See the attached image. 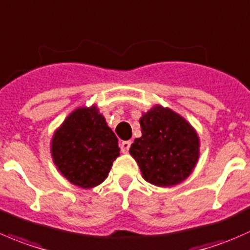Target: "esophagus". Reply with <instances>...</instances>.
Masks as SVG:
<instances>
[{
	"instance_id": "obj_1",
	"label": "esophagus",
	"mask_w": 250,
	"mask_h": 250,
	"mask_svg": "<svg viewBox=\"0 0 250 250\" xmlns=\"http://www.w3.org/2000/svg\"><path fill=\"white\" fill-rule=\"evenodd\" d=\"M130 146H131V141H123L120 147H122V152L123 153H127L128 149H130Z\"/></svg>"
}]
</instances>
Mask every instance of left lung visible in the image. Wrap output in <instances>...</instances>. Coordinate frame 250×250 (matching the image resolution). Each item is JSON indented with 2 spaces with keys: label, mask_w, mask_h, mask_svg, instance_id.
Here are the masks:
<instances>
[{
  "label": "left lung",
  "mask_w": 250,
  "mask_h": 250,
  "mask_svg": "<svg viewBox=\"0 0 250 250\" xmlns=\"http://www.w3.org/2000/svg\"><path fill=\"white\" fill-rule=\"evenodd\" d=\"M142 136L135 138L130 154L149 184L170 187L184 182L199 159L201 141L182 115L155 104L140 118Z\"/></svg>",
  "instance_id": "obj_1"
}]
</instances>
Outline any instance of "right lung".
Instances as JSON below:
<instances>
[{"label":"right lung","mask_w":250,"mask_h":250,"mask_svg":"<svg viewBox=\"0 0 250 250\" xmlns=\"http://www.w3.org/2000/svg\"><path fill=\"white\" fill-rule=\"evenodd\" d=\"M51 155L58 171L70 184L90 189L107 179L120 148L97 105H83L54 131Z\"/></svg>","instance_id":"add662e5"}]
</instances>
